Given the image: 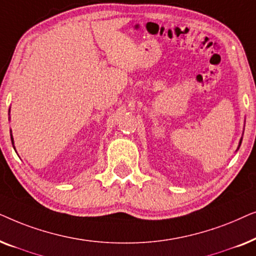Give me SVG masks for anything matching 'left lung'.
Here are the masks:
<instances>
[{
    "instance_id": "obj_1",
    "label": "left lung",
    "mask_w": 256,
    "mask_h": 256,
    "mask_svg": "<svg viewBox=\"0 0 256 256\" xmlns=\"http://www.w3.org/2000/svg\"><path fill=\"white\" fill-rule=\"evenodd\" d=\"M240 144H241V141H240Z\"/></svg>"
}]
</instances>
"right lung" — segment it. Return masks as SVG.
I'll return each mask as SVG.
<instances>
[{"mask_svg": "<svg viewBox=\"0 0 256 256\" xmlns=\"http://www.w3.org/2000/svg\"><path fill=\"white\" fill-rule=\"evenodd\" d=\"M12 143H14V141H12Z\"/></svg>", "mask_w": 256, "mask_h": 256, "instance_id": "right-lung-1", "label": "right lung"}]
</instances>
